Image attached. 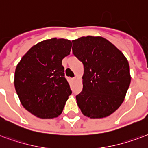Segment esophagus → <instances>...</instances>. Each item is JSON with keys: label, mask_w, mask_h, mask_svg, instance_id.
<instances>
[{"label": "esophagus", "mask_w": 148, "mask_h": 148, "mask_svg": "<svg viewBox=\"0 0 148 148\" xmlns=\"http://www.w3.org/2000/svg\"><path fill=\"white\" fill-rule=\"evenodd\" d=\"M72 80H73V82H75V81H76V78H75V77L73 78V79H72Z\"/></svg>", "instance_id": "34e87169"}]
</instances>
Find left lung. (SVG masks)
<instances>
[{
  "instance_id": "left-lung-1",
  "label": "left lung",
  "mask_w": 148,
  "mask_h": 148,
  "mask_svg": "<svg viewBox=\"0 0 148 148\" xmlns=\"http://www.w3.org/2000/svg\"><path fill=\"white\" fill-rule=\"evenodd\" d=\"M73 52L84 66L82 91L76 96L78 106L85 116H109L124 100L131 76L123 52L101 36L73 40Z\"/></svg>"
}]
</instances>
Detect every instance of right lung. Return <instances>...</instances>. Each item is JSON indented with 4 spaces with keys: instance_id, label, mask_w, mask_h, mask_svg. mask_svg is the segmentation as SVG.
<instances>
[{
    "instance_id": "obj_1",
    "label": "right lung",
    "mask_w": 148,
    "mask_h": 148,
    "mask_svg": "<svg viewBox=\"0 0 148 148\" xmlns=\"http://www.w3.org/2000/svg\"><path fill=\"white\" fill-rule=\"evenodd\" d=\"M71 48L70 40H44L33 45L16 66L17 94L22 106L35 116L53 119L61 115L72 93L62 65Z\"/></svg>"
}]
</instances>
